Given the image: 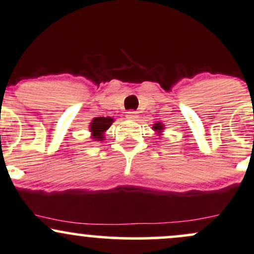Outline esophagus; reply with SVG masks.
<instances>
[{
  "label": "esophagus",
  "instance_id": "esophagus-1",
  "mask_svg": "<svg viewBox=\"0 0 254 254\" xmlns=\"http://www.w3.org/2000/svg\"><path fill=\"white\" fill-rule=\"evenodd\" d=\"M127 118L130 119V121H136V119L138 118V115H137L136 111H127Z\"/></svg>",
  "mask_w": 254,
  "mask_h": 254
}]
</instances>
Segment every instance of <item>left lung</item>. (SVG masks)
<instances>
[{"label":"left lung","mask_w":254,"mask_h":254,"mask_svg":"<svg viewBox=\"0 0 254 254\" xmlns=\"http://www.w3.org/2000/svg\"><path fill=\"white\" fill-rule=\"evenodd\" d=\"M153 130L157 133V136H162V132H164L165 130V125L162 124L161 122H157V123L153 125Z\"/></svg>","instance_id":"1"}]
</instances>
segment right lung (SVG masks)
I'll use <instances>...</instances> for the list:
<instances>
[{
	"mask_svg": "<svg viewBox=\"0 0 254 254\" xmlns=\"http://www.w3.org/2000/svg\"><path fill=\"white\" fill-rule=\"evenodd\" d=\"M113 122L115 119L111 117H97L93 119L89 124L90 138L94 141H104V133L106 132V130H109Z\"/></svg>",
	"mask_w": 254,
	"mask_h": 254,
	"instance_id": "obj_1",
	"label": "right lung"
}]
</instances>
